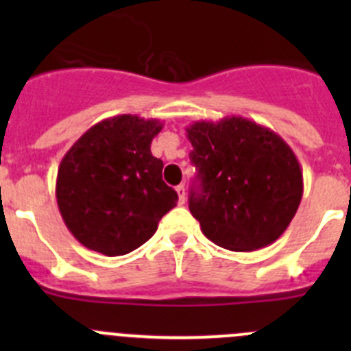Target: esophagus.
<instances>
[{"label": "esophagus", "instance_id": "1", "mask_svg": "<svg viewBox=\"0 0 351 351\" xmlns=\"http://www.w3.org/2000/svg\"><path fill=\"white\" fill-rule=\"evenodd\" d=\"M176 193H178V204L180 205L185 204V197H186L185 185H178V186H176Z\"/></svg>", "mask_w": 351, "mask_h": 351}]
</instances>
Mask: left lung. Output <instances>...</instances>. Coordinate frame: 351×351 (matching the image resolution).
Returning a JSON list of instances; mask_svg holds the SVG:
<instances>
[{
	"label": "left lung",
	"mask_w": 351,
	"mask_h": 351,
	"mask_svg": "<svg viewBox=\"0 0 351 351\" xmlns=\"http://www.w3.org/2000/svg\"><path fill=\"white\" fill-rule=\"evenodd\" d=\"M197 180L189 207L212 243L254 251L277 241L299 208L302 169L278 134L243 117L186 127Z\"/></svg>",
	"instance_id": "obj_1"
}]
</instances>
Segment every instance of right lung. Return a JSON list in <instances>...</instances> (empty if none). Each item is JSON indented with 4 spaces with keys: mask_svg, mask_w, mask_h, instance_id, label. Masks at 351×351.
Masks as SVG:
<instances>
[{
    "mask_svg": "<svg viewBox=\"0 0 351 351\" xmlns=\"http://www.w3.org/2000/svg\"><path fill=\"white\" fill-rule=\"evenodd\" d=\"M156 119L117 115L95 123L62 158L56 198L71 234L107 256L127 254L158 229L178 195L162 182L151 143Z\"/></svg>",
    "mask_w": 351,
    "mask_h": 351,
    "instance_id": "obj_1",
    "label": "right lung"
}]
</instances>
